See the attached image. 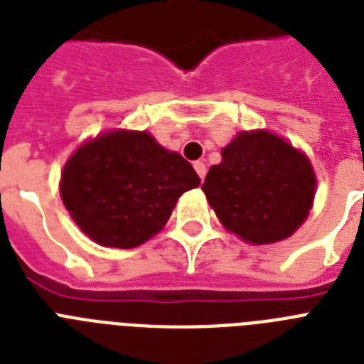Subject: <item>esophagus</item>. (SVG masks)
Instances as JSON below:
<instances>
[{"instance_id": "obj_1", "label": "esophagus", "mask_w": 364, "mask_h": 364, "mask_svg": "<svg viewBox=\"0 0 364 364\" xmlns=\"http://www.w3.org/2000/svg\"><path fill=\"white\" fill-rule=\"evenodd\" d=\"M194 170H196V173L200 176V179L203 181V177H205V173H208V168H205V164H203L202 161H196V162H194Z\"/></svg>"}]
</instances>
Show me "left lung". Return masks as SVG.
<instances>
[{"label": "left lung", "instance_id": "obj_1", "mask_svg": "<svg viewBox=\"0 0 364 364\" xmlns=\"http://www.w3.org/2000/svg\"><path fill=\"white\" fill-rule=\"evenodd\" d=\"M314 188L309 159L267 131L237 134L202 185L224 228L254 245L277 243L299 228Z\"/></svg>", "mask_w": 364, "mask_h": 364}]
</instances>
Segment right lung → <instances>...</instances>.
<instances>
[{"mask_svg":"<svg viewBox=\"0 0 364 364\" xmlns=\"http://www.w3.org/2000/svg\"><path fill=\"white\" fill-rule=\"evenodd\" d=\"M198 185L191 162L153 136L114 131L70 156L61 173V198L93 241L132 249L161 232L177 198Z\"/></svg>","mask_w":364,"mask_h":364,"instance_id":"right-lung-1","label":"right lung"}]
</instances>
